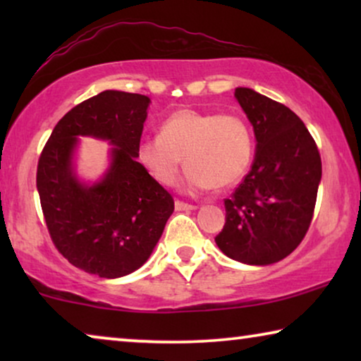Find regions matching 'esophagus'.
Segmentation results:
<instances>
[{"label": "esophagus", "mask_w": 361, "mask_h": 361, "mask_svg": "<svg viewBox=\"0 0 361 361\" xmlns=\"http://www.w3.org/2000/svg\"><path fill=\"white\" fill-rule=\"evenodd\" d=\"M176 210L177 212H182V210H194L195 205L192 204H187V202H182V200H176Z\"/></svg>", "instance_id": "obj_1"}]
</instances>
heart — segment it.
Returning <instances> with one entry per match:
<instances>
[{
  "mask_svg": "<svg viewBox=\"0 0 361 361\" xmlns=\"http://www.w3.org/2000/svg\"><path fill=\"white\" fill-rule=\"evenodd\" d=\"M137 157L161 185L176 184L184 157L187 189H228L248 171L253 135L236 113L179 110L162 121L159 136L140 142Z\"/></svg>",
  "mask_w": 361,
  "mask_h": 361,
  "instance_id": "b5f03b06",
  "label": "heart"
}]
</instances>
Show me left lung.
Here are the masks:
<instances>
[{
  "label": "left lung",
  "mask_w": 361,
  "mask_h": 361,
  "mask_svg": "<svg viewBox=\"0 0 361 361\" xmlns=\"http://www.w3.org/2000/svg\"><path fill=\"white\" fill-rule=\"evenodd\" d=\"M235 97L255 130L251 171L225 199L216 245L245 264L278 263L300 245L312 221L322 161L302 120L283 103L251 88Z\"/></svg>",
  "instance_id": "obj_1"
}]
</instances>
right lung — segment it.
I'll use <instances>...</instances> for the list:
<instances>
[{"label":"right lung","mask_w":361,"mask_h":361,"mask_svg":"<svg viewBox=\"0 0 361 361\" xmlns=\"http://www.w3.org/2000/svg\"><path fill=\"white\" fill-rule=\"evenodd\" d=\"M149 98L105 90L78 103L54 128L37 162L36 184L49 235L68 263L100 278L141 268L174 212V199L136 161ZM77 135L108 139L112 166L97 185L73 174Z\"/></svg>","instance_id":"obj_1"}]
</instances>
